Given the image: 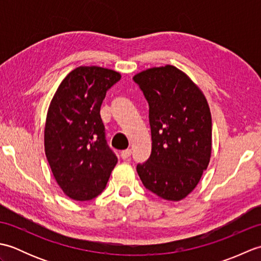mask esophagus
Returning <instances> with one entry per match:
<instances>
[{"mask_svg": "<svg viewBox=\"0 0 261 261\" xmlns=\"http://www.w3.org/2000/svg\"><path fill=\"white\" fill-rule=\"evenodd\" d=\"M131 149H126V150H123L121 152V158L122 159H129V157L131 156Z\"/></svg>", "mask_w": 261, "mask_h": 261, "instance_id": "1", "label": "esophagus"}]
</instances>
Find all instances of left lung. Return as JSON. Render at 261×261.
Here are the masks:
<instances>
[{
    "label": "left lung",
    "instance_id": "left-lung-1",
    "mask_svg": "<svg viewBox=\"0 0 261 261\" xmlns=\"http://www.w3.org/2000/svg\"><path fill=\"white\" fill-rule=\"evenodd\" d=\"M149 104L151 154L137 171L147 190L178 202L192 193L212 152V118L206 97L175 66L134 76Z\"/></svg>",
    "mask_w": 261,
    "mask_h": 261
}]
</instances>
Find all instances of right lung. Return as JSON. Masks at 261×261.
<instances>
[{
    "label": "right lung",
    "instance_id": "right-lung-1",
    "mask_svg": "<svg viewBox=\"0 0 261 261\" xmlns=\"http://www.w3.org/2000/svg\"><path fill=\"white\" fill-rule=\"evenodd\" d=\"M120 79L113 69L80 66L60 83L49 105L46 157L57 184L75 201L101 194L118 163L105 140L99 110L108 90Z\"/></svg>",
    "mask_w": 261,
    "mask_h": 261
}]
</instances>
